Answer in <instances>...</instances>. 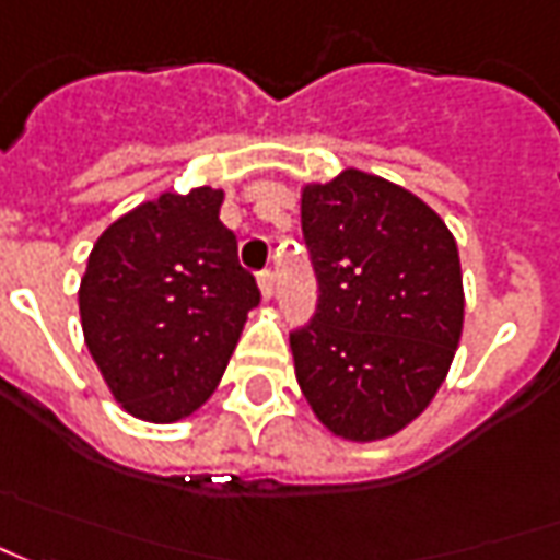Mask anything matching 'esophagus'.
Wrapping results in <instances>:
<instances>
[{
	"mask_svg": "<svg viewBox=\"0 0 560 560\" xmlns=\"http://www.w3.org/2000/svg\"><path fill=\"white\" fill-rule=\"evenodd\" d=\"M258 289H261V299L268 302V299L273 295V273L271 271L258 273Z\"/></svg>",
	"mask_w": 560,
	"mask_h": 560,
	"instance_id": "esophagus-1",
	"label": "esophagus"
}]
</instances>
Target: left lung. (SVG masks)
Masks as SVG:
<instances>
[{
  "instance_id": "obj_1",
  "label": "left lung",
  "mask_w": 560,
  "mask_h": 560,
  "mask_svg": "<svg viewBox=\"0 0 560 560\" xmlns=\"http://www.w3.org/2000/svg\"><path fill=\"white\" fill-rule=\"evenodd\" d=\"M302 234L320 289L311 324L289 332L302 394L336 438H392L429 407L459 348L456 240L416 194L360 168L305 184Z\"/></svg>"
}]
</instances>
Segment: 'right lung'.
Instances as JSON below:
<instances>
[{"mask_svg": "<svg viewBox=\"0 0 560 560\" xmlns=\"http://www.w3.org/2000/svg\"><path fill=\"white\" fill-rule=\"evenodd\" d=\"M224 190L160 194L97 236L79 283L89 354L122 410L178 422L219 388L261 292L221 224Z\"/></svg>", "mask_w": 560, "mask_h": 560, "instance_id": "right-lung-1", "label": "right lung"}]
</instances>
